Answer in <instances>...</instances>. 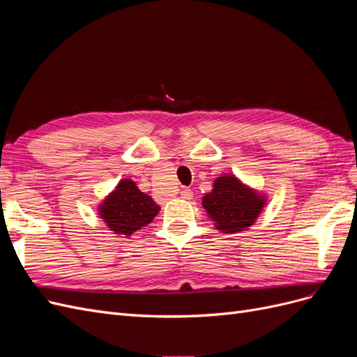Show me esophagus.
Here are the masks:
<instances>
[{
    "mask_svg": "<svg viewBox=\"0 0 357 357\" xmlns=\"http://www.w3.org/2000/svg\"><path fill=\"white\" fill-rule=\"evenodd\" d=\"M180 195H181V198H185V199H192L193 192H192L190 189H183V190L180 192Z\"/></svg>",
    "mask_w": 357,
    "mask_h": 357,
    "instance_id": "34e87169",
    "label": "esophagus"
}]
</instances>
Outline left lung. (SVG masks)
I'll return each instance as SVG.
<instances>
[{"mask_svg": "<svg viewBox=\"0 0 357 357\" xmlns=\"http://www.w3.org/2000/svg\"><path fill=\"white\" fill-rule=\"evenodd\" d=\"M204 208L215 222L218 229L234 234L252 226L262 211V197L240 183L232 176L219 177L214 181L213 192L202 198Z\"/></svg>", "mask_w": 357, "mask_h": 357, "instance_id": "obj_1", "label": "left lung"}]
</instances>
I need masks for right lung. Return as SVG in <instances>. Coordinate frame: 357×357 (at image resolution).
<instances>
[{
	"instance_id": "1",
	"label": "right lung",
	"mask_w": 357,
	"mask_h": 357,
	"mask_svg": "<svg viewBox=\"0 0 357 357\" xmlns=\"http://www.w3.org/2000/svg\"><path fill=\"white\" fill-rule=\"evenodd\" d=\"M159 213V205L146 193L139 192L135 183L122 180L116 190L102 202L100 214L114 234L132 235L144 228Z\"/></svg>"
}]
</instances>
